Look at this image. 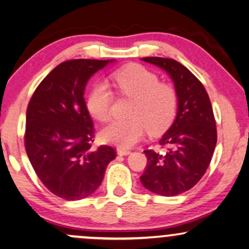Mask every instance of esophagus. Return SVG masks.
I'll list each match as a JSON object with an SVG mask.
<instances>
[{
  "instance_id": "34e87169",
  "label": "esophagus",
  "mask_w": 249,
  "mask_h": 249,
  "mask_svg": "<svg viewBox=\"0 0 249 249\" xmlns=\"http://www.w3.org/2000/svg\"><path fill=\"white\" fill-rule=\"evenodd\" d=\"M116 151H118L119 155H122V156H125V155L130 154L129 149H124V148H118L116 149Z\"/></svg>"
}]
</instances>
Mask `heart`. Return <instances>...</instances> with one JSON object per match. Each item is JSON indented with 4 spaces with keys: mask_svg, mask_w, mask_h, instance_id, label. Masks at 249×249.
<instances>
[{
    "mask_svg": "<svg viewBox=\"0 0 249 249\" xmlns=\"http://www.w3.org/2000/svg\"><path fill=\"white\" fill-rule=\"evenodd\" d=\"M112 81L122 95L133 99L130 118L109 122L101 130V140L120 148L136 144L145 131L160 134L170 127L177 113L178 98L174 86L162 83L154 72L141 65H129L112 74ZM113 94L109 87L98 83L86 100L90 115L100 122L110 118Z\"/></svg>",
    "mask_w": 249,
    "mask_h": 249,
    "instance_id": "b5f03b06",
    "label": "heart"
}]
</instances>
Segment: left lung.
Masks as SVG:
<instances>
[{
  "instance_id": "left-lung-1",
  "label": "left lung",
  "mask_w": 249,
  "mask_h": 249,
  "mask_svg": "<svg viewBox=\"0 0 249 249\" xmlns=\"http://www.w3.org/2000/svg\"><path fill=\"white\" fill-rule=\"evenodd\" d=\"M160 67L170 75L178 98L177 116L160 137L164 153L144 150L147 165L140 177L145 189L165 196L188 191L204 176L217 144V127L205 87L175 59L160 57L142 58Z\"/></svg>"
}]
</instances>
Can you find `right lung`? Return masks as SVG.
<instances>
[{
    "instance_id": "obj_1",
    "label": "right lung",
    "mask_w": 249,
    "mask_h": 249,
    "mask_svg": "<svg viewBox=\"0 0 249 249\" xmlns=\"http://www.w3.org/2000/svg\"><path fill=\"white\" fill-rule=\"evenodd\" d=\"M109 61H63L38 85L26 108V154L40 182L63 199L92 195L116 156L108 145L92 148L94 127L84 98L89 79Z\"/></svg>"
}]
</instances>
